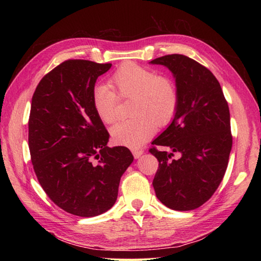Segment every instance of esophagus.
I'll return each mask as SVG.
<instances>
[{"instance_id": "1", "label": "esophagus", "mask_w": 261, "mask_h": 261, "mask_svg": "<svg viewBox=\"0 0 261 261\" xmlns=\"http://www.w3.org/2000/svg\"><path fill=\"white\" fill-rule=\"evenodd\" d=\"M132 153H134L135 158H139L143 153V149H135V150H132Z\"/></svg>"}]
</instances>
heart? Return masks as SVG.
I'll use <instances>...</instances> for the list:
<instances>
[{
	"instance_id": "heart-1",
	"label": "heart",
	"mask_w": 261,
	"mask_h": 261,
	"mask_svg": "<svg viewBox=\"0 0 261 261\" xmlns=\"http://www.w3.org/2000/svg\"><path fill=\"white\" fill-rule=\"evenodd\" d=\"M109 86H95L92 93L94 110L103 123L115 120L118 97L130 98L131 119L111 127L112 141L118 146L138 148L150 138L156 124L163 126L173 120L178 107V92L167 76L134 63H125L109 80Z\"/></svg>"
}]
</instances>
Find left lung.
<instances>
[{
	"mask_svg": "<svg viewBox=\"0 0 261 261\" xmlns=\"http://www.w3.org/2000/svg\"><path fill=\"white\" fill-rule=\"evenodd\" d=\"M176 80L178 107L170 125L149 152L159 162L152 185L158 199L176 211H191L212 197L222 181L232 148L230 111L212 71L184 55L153 59ZM168 147L171 153L156 149ZM181 154L173 160V152Z\"/></svg>",
	"mask_w": 261,
	"mask_h": 261,
	"instance_id": "obj_1",
	"label": "left lung"
}]
</instances>
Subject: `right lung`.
Listing matches in <instances>:
<instances>
[{"label": "right lung", "instance_id": "obj_1", "mask_svg": "<svg viewBox=\"0 0 261 261\" xmlns=\"http://www.w3.org/2000/svg\"><path fill=\"white\" fill-rule=\"evenodd\" d=\"M112 64L68 59L39 82L29 116V149L39 184L66 212L91 218L118 197L134 162L126 147H108L110 135L94 110L98 76Z\"/></svg>", "mask_w": 261, "mask_h": 261}]
</instances>
